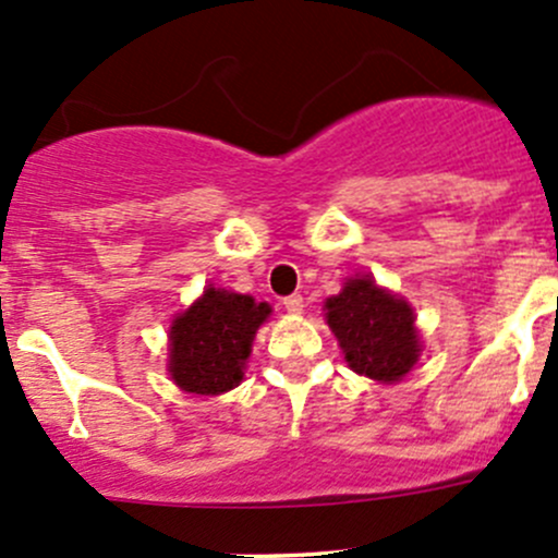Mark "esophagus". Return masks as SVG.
<instances>
[{
    "mask_svg": "<svg viewBox=\"0 0 558 558\" xmlns=\"http://www.w3.org/2000/svg\"><path fill=\"white\" fill-rule=\"evenodd\" d=\"M283 307H286V311H289L291 315L302 313V307H305V302H302V294H291V296H286V300H283Z\"/></svg>",
    "mask_w": 558,
    "mask_h": 558,
    "instance_id": "obj_1",
    "label": "esophagus"
}]
</instances>
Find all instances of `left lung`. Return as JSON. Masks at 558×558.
Listing matches in <instances>:
<instances>
[{"mask_svg": "<svg viewBox=\"0 0 558 558\" xmlns=\"http://www.w3.org/2000/svg\"><path fill=\"white\" fill-rule=\"evenodd\" d=\"M324 311L353 373L397 384L418 362L421 337L413 307L380 289L369 275L348 278L340 294L326 300Z\"/></svg>", "mask_w": 558, "mask_h": 558, "instance_id": "obj_1", "label": "left lung"}]
</instances>
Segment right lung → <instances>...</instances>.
<instances>
[{"label":"right lung","instance_id":"obj_1","mask_svg":"<svg viewBox=\"0 0 558 558\" xmlns=\"http://www.w3.org/2000/svg\"><path fill=\"white\" fill-rule=\"evenodd\" d=\"M272 307L247 294L207 286L170 326V369L180 391L216 397L240 386L256 329Z\"/></svg>","mask_w":558,"mask_h":558}]
</instances>
